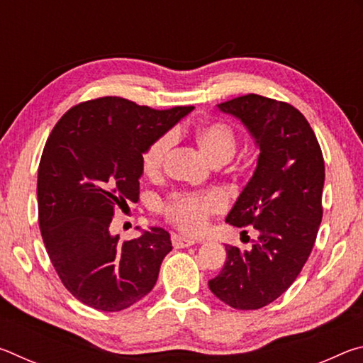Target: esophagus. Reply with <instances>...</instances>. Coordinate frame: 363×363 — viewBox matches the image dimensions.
<instances>
[{"label":"esophagus","mask_w":363,"mask_h":363,"mask_svg":"<svg viewBox=\"0 0 363 363\" xmlns=\"http://www.w3.org/2000/svg\"><path fill=\"white\" fill-rule=\"evenodd\" d=\"M195 243H199V242L194 240V238L179 235V233H174L173 235L174 248H187V247H192V245H195Z\"/></svg>","instance_id":"esophagus-1"}]
</instances>
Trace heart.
<instances>
[{
  "label": "heart",
  "mask_w": 363,
  "mask_h": 363,
  "mask_svg": "<svg viewBox=\"0 0 363 363\" xmlns=\"http://www.w3.org/2000/svg\"><path fill=\"white\" fill-rule=\"evenodd\" d=\"M196 144L211 163H227L237 150V134L229 125L213 121L201 125L195 133ZM174 136L171 133L163 134L149 145L144 152L143 168L147 176H157L162 171L164 160L169 155ZM224 206L223 195L216 192L206 195L176 194L164 203L163 211L169 220L186 232H201L211 213Z\"/></svg>",
  "instance_id": "obj_1"
}]
</instances>
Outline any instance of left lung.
<instances>
[{
  "mask_svg": "<svg viewBox=\"0 0 363 363\" xmlns=\"http://www.w3.org/2000/svg\"><path fill=\"white\" fill-rule=\"evenodd\" d=\"M218 108L240 121L259 150L225 223L253 225L259 235L251 250L225 245L224 267L208 285L233 309H259L291 286L314 248L325 163L311 125L290 104L248 94Z\"/></svg>",
  "mask_w": 363,
  "mask_h": 363,
  "instance_id": "obj_1",
  "label": "left lung"
}]
</instances>
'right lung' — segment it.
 I'll return each mask as SVG.
<instances>
[{"instance_id": "1", "label": "right lung", "mask_w": 363, "mask_h": 363, "mask_svg": "<svg viewBox=\"0 0 363 363\" xmlns=\"http://www.w3.org/2000/svg\"><path fill=\"white\" fill-rule=\"evenodd\" d=\"M192 110L101 97L70 108L49 134L36 186L41 237L64 286L83 304L118 312L155 286L173 250L169 232L150 227L121 243L110 223L116 208L139 200L144 152Z\"/></svg>"}]
</instances>
